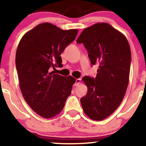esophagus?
Segmentation results:
<instances>
[{"label": "esophagus", "mask_w": 146, "mask_h": 146, "mask_svg": "<svg viewBox=\"0 0 146 146\" xmlns=\"http://www.w3.org/2000/svg\"><path fill=\"white\" fill-rule=\"evenodd\" d=\"M81 83V79H75V83L74 84L75 86H79V84H80Z\"/></svg>", "instance_id": "obj_1"}]
</instances>
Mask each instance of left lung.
Instances as JSON below:
<instances>
[{"label":"left lung","instance_id":"obj_1","mask_svg":"<svg viewBox=\"0 0 146 146\" xmlns=\"http://www.w3.org/2000/svg\"><path fill=\"white\" fill-rule=\"evenodd\" d=\"M77 43L84 44L93 65L100 62L95 79L82 78L88 92L81 104L88 117L100 121L115 111L126 93L131 60L129 44L122 33L107 23L87 27Z\"/></svg>","mask_w":146,"mask_h":146}]
</instances>
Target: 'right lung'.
Masks as SVG:
<instances>
[{
	"instance_id": "obj_1",
	"label": "right lung",
	"mask_w": 146,
	"mask_h": 146,
	"mask_svg": "<svg viewBox=\"0 0 146 146\" xmlns=\"http://www.w3.org/2000/svg\"><path fill=\"white\" fill-rule=\"evenodd\" d=\"M78 30H63L50 23L38 25L25 33L18 44L15 63L22 95L40 117L59 114L71 95L75 79L56 74L62 65L60 54L75 39Z\"/></svg>"
}]
</instances>
